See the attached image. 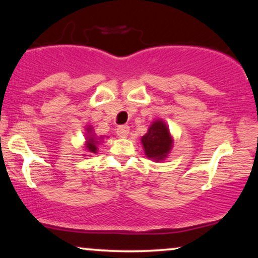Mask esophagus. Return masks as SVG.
I'll list each match as a JSON object with an SVG mask.
<instances>
[{"label":"esophagus","instance_id":"esophagus-1","mask_svg":"<svg viewBox=\"0 0 258 258\" xmlns=\"http://www.w3.org/2000/svg\"><path fill=\"white\" fill-rule=\"evenodd\" d=\"M130 133V127L127 125H121L116 128V135H118L120 138H126Z\"/></svg>","mask_w":258,"mask_h":258}]
</instances>
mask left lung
Instances as JSON below:
<instances>
[{
    "mask_svg": "<svg viewBox=\"0 0 258 258\" xmlns=\"http://www.w3.org/2000/svg\"><path fill=\"white\" fill-rule=\"evenodd\" d=\"M142 144L145 156L151 160L163 161L169 156L173 147V138L167 123L163 119L152 121L147 133L142 137Z\"/></svg>",
    "mask_w": 258,
    "mask_h": 258,
    "instance_id": "left-lung-1",
    "label": "left lung"
}]
</instances>
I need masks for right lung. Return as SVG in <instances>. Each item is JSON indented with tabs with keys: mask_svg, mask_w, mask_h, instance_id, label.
<instances>
[{
	"mask_svg": "<svg viewBox=\"0 0 258 258\" xmlns=\"http://www.w3.org/2000/svg\"><path fill=\"white\" fill-rule=\"evenodd\" d=\"M85 151L87 153H85L84 156H87V154H95L98 153V145L102 143L104 140V137H98L93 132V128L91 126H86V135H85Z\"/></svg>",
	"mask_w": 258,
	"mask_h": 258,
	"instance_id": "add662e5",
	"label": "right lung"
}]
</instances>
